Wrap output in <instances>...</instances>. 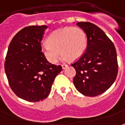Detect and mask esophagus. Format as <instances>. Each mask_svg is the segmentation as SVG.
Returning a JSON list of instances; mask_svg holds the SVG:
<instances>
[{
  "mask_svg": "<svg viewBox=\"0 0 125 125\" xmlns=\"http://www.w3.org/2000/svg\"><path fill=\"white\" fill-rule=\"evenodd\" d=\"M62 67L63 69H65L66 68H67V67H68V66H67L66 64H62Z\"/></svg>",
  "mask_w": 125,
  "mask_h": 125,
  "instance_id": "1",
  "label": "esophagus"
}]
</instances>
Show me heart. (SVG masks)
Returning <instances> with one entry per match:
<instances>
[{"label": "heart", "instance_id": "heart-1", "mask_svg": "<svg viewBox=\"0 0 125 125\" xmlns=\"http://www.w3.org/2000/svg\"><path fill=\"white\" fill-rule=\"evenodd\" d=\"M47 44L42 46L46 59L55 63L61 54L63 58L74 61L83 55L87 47V36L79 27H65L54 31L47 38Z\"/></svg>", "mask_w": 125, "mask_h": 125}]
</instances>
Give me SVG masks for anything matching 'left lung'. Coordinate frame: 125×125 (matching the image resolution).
Returning <instances> with one entry per match:
<instances>
[{
    "mask_svg": "<svg viewBox=\"0 0 125 125\" xmlns=\"http://www.w3.org/2000/svg\"><path fill=\"white\" fill-rule=\"evenodd\" d=\"M85 31L87 47L84 54L73 63L76 70L73 83L77 90L87 96H96L112 86L118 74L114 45L104 31L88 22H77Z\"/></svg>",
    "mask_w": 125,
    "mask_h": 125,
    "instance_id": "left-lung-1",
    "label": "left lung"
}]
</instances>
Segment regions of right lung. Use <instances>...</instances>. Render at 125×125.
<instances>
[{
	"label": "right lung",
	"instance_id": "1",
	"mask_svg": "<svg viewBox=\"0 0 125 125\" xmlns=\"http://www.w3.org/2000/svg\"><path fill=\"white\" fill-rule=\"evenodd\" d=\"M46 25L24 27L8 47L5 70L9 85L19 98L38 102L47 98L61 66L48 62L42 52Z\"/></svg>",
	"mask_w": 125,
	"mask_h": 125
}]
</instances>
